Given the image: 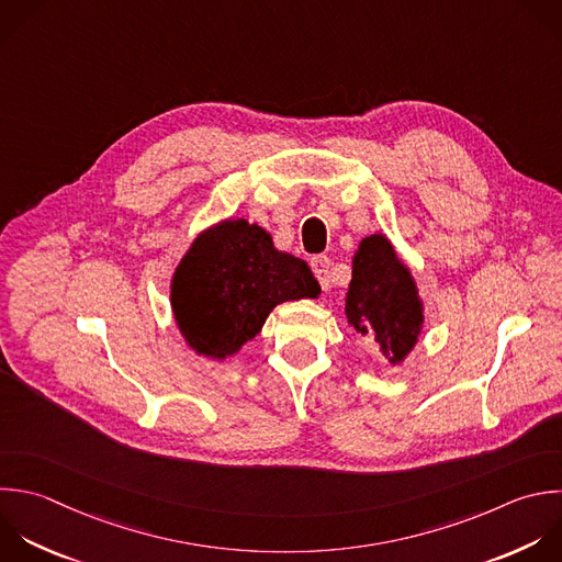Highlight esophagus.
<instances>
[{
  "label": "esophagus",
  "mask_w": 562,
  "mask_h": 562,
  "mask_svg": "<svg viewBox=\"0 0 562 562\" xmlns=\"http://www.w3.org/2000/svg\"><path fill=\"white\" fill-rule=\"evenodd\" d=\"M310 266H312V272L318 279L321 288L327 290L329 288V259L325 255H316V257H312Z\"/></svg>",
  "instance_id": "34e87169"
}]
</instances>
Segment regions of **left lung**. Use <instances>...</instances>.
<instances>
[{
  "label": "left lung",
  "mask_w": 562,
  "mask_h": 562,
  "mask_svg": "<svg viewBox=\"0 0 562 562\" xmlns=\"http://www.w3.org/2000/svg\"><path fill=\"white\" fill-rule=\"evenodd\" d=\"M347 318L360 334L375 336L389 362H402L422 329L415 281L382 235L360 241L347 292Z\"/></svg>",
  "instance_id": "left-lung-1"
}]
</instances>
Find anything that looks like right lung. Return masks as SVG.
Listing matches in <instances>:
<instances>
[{"label":"right lung","instance_id":"right-lung-1","mask_svg":"<svg viewBox=\"0 0 562 562\" xmlns=\"http://www.w3.org/2000/svg\"><path fill=\"white\" fill-rule=\"evenodd\" d=\"M321 292L305 261L279 252L244 220L195 239L176 270L171 303L187 342L224 360L255 338L274 305Z\"/></svg>","mask_w":562,"mask_h":562}]
</instances>
